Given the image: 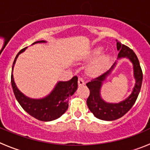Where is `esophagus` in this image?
<instances>
[{
	"label": "esophagus",
	"mask_w": 150,
	"mask_h": 150,
	"mask_svg": "<svg viewBox=\"0 0 150 150\" xmlns=\"http://www.w3.org/2000/svg\"><path fill=\"white\" fill-rule=\"evenodd\" d=\"M85 84V81L82 78H78V86H83Z\"/></svg>",
	"instance_id": "esophagus-1"
}]
</instances>
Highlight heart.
Returning <instances> with one entry per match:
<instances>
[{"mask_svg": "<svg viewBox=\"0 0 150 150\" xmlns=\"http://www.w3.org/2000/svg\"><path fill=\"white\" fill-rule=\"evenodd\" d=\"M103 49L101 47H97L93 51V56H98L101 53ZM108 61V57L105 55L101 56L96 61H94L88 67V72L90 75H97L100 73L105 67L107 62Z\"/></svg>", "mask_w": 150, "mask_h": 150, "instance_id": "obj_1", "label": "heart"}]
</instances>
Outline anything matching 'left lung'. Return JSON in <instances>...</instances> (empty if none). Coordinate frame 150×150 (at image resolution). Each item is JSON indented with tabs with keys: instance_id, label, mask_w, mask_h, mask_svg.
<instances>
[{
	"instance_id": "obj_1",
	"label": "left lung",
	"mask_w": 150,
	"mask_h": 150,
	"mask_svg": "<svg viewBox=\"0 0 150 150\" xmlns=\"http://www.w3.org/2000/svg\"><path fill=\"white\" fill-rule=\"evenodd\" d=\"M117 47L119 51L118 59L122 58H127L133 64V76L136 83L133 88V91L129 95V97L118 103H107L101 97L100 90L103 81L114 69L117 62L112 65L111 67L107 72L97 78H94L90 82L86 83L87 87L90 91L89 97H88L86 101L88 109L94 114V117L105 121H113L123 117L133 107L140 92L142 79H143V74H142L139 61L133 50L125 45L121 44V42L117 40Z\"/></svg>"
}]
</instances>
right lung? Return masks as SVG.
Instances as JSON below:
<instances>
[{
  "label": "right lung",
  "mask_w": 150,
  "mask_h": 150,
  "mask_svg": "<svg viewBox=\"0 0 150 150\" xmlns=\"http://www.w3.org/2000/svg\"><path fill=\"white\" fill-rule=\"evenodd\" d=\"M45 40L33 42L45 43ZM27 47L22 49L14 59L11 70V86L16 99L21 107L29 115L36 120L43 122H50L59 118L64 114L68 108V100L76 91L78 88V77L74 76L68 81H59L55 86L53 91L46 97L41 99H33L27 97L21 92L14 83L13 69L16 60L20 53H23Z\"/></svg>",
  "instance_id": "obj_1"
}]
</instances>
